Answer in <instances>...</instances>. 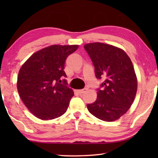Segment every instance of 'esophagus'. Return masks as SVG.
<instances>
[{"label": "esophagus", "instance_id": "1", "mask_svg": "<svg viewBox=\"0 0 158 158\" xmlns=\"http://www.w3.org/2000/svg\"><path fill=\"white\" fill-rule=\"evenodd\" d=\"M86 90H87V89H86V88H83V89H82V90H77V92L78 93V94H83V93H85Z\"/></svg>", "mask_w": 158, "mask_h": 158}]
</instances>
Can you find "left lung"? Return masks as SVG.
Returning <instances> with one entry per match:
<instances>
[{"mask_svg": "<svg viewBox=\"0 0 158 158\" xmlns=\"http://www.w3.org/2000/svg\"><path fill=\"white\" fill-rule=\"evenodd\" d=\"M84 48L95 67L97 79L103 78L95 102L88 110L99 119L114 122L129 109L137 90V78L132 62L122 49L101 42L88 43Z\"/></svg>", "mask_w": 158, "mask_h": 158, "instance_id": "left-lung-1", "label": "left lung"}]
</instances>
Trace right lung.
Masks as SVG:
<instances>
[{
	"label": "right lung",
	"instance_id": "1",
	"mask_svg": "<svg viewBox=\"0 0 158 158\" xmlns=\"http://www.w3.org/2000/svg\"><path fill=\"white\" fill-rule=\"evenodd\" d=\"M78 45L54 44L34 52L19 70L17 90L26 106L36 117L51 120L65 113L74 92L61 77L67 57Z\"/></svg>",
	"mask_w": 158,
	"mask_h": 158
}]
</instances>
